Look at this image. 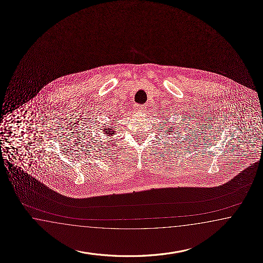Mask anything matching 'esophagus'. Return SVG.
<instances>
[{"label": "esophagus", "mask_w": 263, "mask_h": 263, "mask_svg": "<svg viewBox=\"0 0 263 263\" xmlns=\"http://www.w3.org/2000/svg\"><path fill=\"white\" fill-rule=\"evenodd\" d=\"M136 110L142 111L145 110L146 105H136Z\"/></svg>", "instance_id": "obj_1"}]
</instances>
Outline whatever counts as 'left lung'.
Returning <instances> with one entry per match:
<instances>
[{
	"mask_svg": "<svg viewBox=\"0 0 263 263\" xmlns=\"http://www.w3.org/2000/svg\"><path fill=\"white\" fill-rule=\"evenodd\" d=\"M165 117V116H164ZM163 122H161V125H160V127H162L161 128V130L163 131V134L165 133L166 135H171L172 133H174V134H175V128H176V127H175L173 124L171 125V124H168V123H169L168 121H167V123H163Z\"/></svg>",
	"mask_w": 263,
	"mask_h": 263,
	"instance_id": "8db88e82",
	"label": "left lung"
}]
</instances>
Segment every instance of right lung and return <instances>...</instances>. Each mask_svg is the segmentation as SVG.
<instances>
[{
	"label": "right lung",
	"mask_w": 263,
	"mask_h": 263,
	"mask_svg": "<svg viewBox=\"0 0 263 263\" xmlns=\"http://www.w3.org/2000/svg\"><path fill=\"white\" fill-rule=\"evenodd\" d=\"M103 128L104 129H101L102 133L108 136V137H112L113 135H115V133H116V129L113 128L112 126H105V125Z\"/></svg>",
	"instance_id": "right-lung-1"
}]
</instances>
